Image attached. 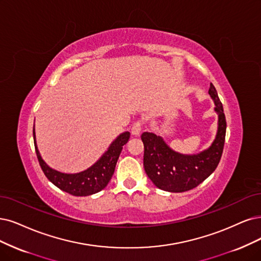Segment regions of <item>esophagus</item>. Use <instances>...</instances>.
Listing matches in <instances>:
<instances>
[{
    "label": "esophagus",
    "mask_w": 261,
    "mask_h": 261,
    "mask_svg": "<svg viewBox=\"0 0 261 261\" xmlns=\"http://www.w3.org/2000/svg\"><path fill=\"white\" fill-rule=\"evenodd\" d=\"M142 128H143V121L142 120H138V121L134 122L133 125H132V128H131L132 136L138 137L142 131Z\"/></svg>",
    "instance_id": "obj_1"
}]
</instances>
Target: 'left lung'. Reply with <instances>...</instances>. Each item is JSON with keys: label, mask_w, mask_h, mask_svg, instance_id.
<instances>
[{"label": "left lung", "mask_w": 261, "mask_h": 261, "mask_svg": "<svg viewBox=\"0 0 261 261\" xmlns=\"http://www.w3.org/2000/svg\"><path fill=\"white\" fill-rule=\"evenodd\" d=\"M210 95L218 114V130L211 147L198 155H181L172 150L162 138L144 132V169L147 176L159 189L170 192H184L194 189L215 171L223 155L226 138V117L217 91L210 85Z\"/></svg>", "instance_id": "obj_1"}]
</instances>
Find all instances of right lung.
Instances as JSON below:
<instances>
[{
	"label": "right lung",
	"mask_w": 261,
	"mask_h": 261,
	"mask_svg": "<svg viewBox=\"0 0 261 261\" xmlns=\"http://www.w3.org/2000/svg\"><path fill=\"white\" fill-rule=\"evenodd\" d=\"M33 138L35 139V133L33 130ZM130 139V132H123L116 139L104 155L96 161L94 165L84 172L76 173V174H65V173L58 172L48 167L42 159L40 152L36 147L34 141V146L36 156L40 162V166L46 177L49 179L55 186L61 190L76 197L90 196L101 191L109 184L111 180L116 163L119 158L122 146Z\"/></svg>",
	"instance_id": "1"
}]
</instances>
